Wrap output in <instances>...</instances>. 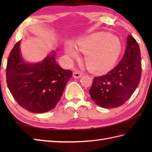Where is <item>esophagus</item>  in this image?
I'll use <instances>...</instances> for the list:
<instances>
[{
	"mask_svg": "<svg viewBox=\"0 0 152 152\" xmlns=\"http://www.w3.org/2000/svg\"><path fill=\"white\" fill-rule=\"evenodd\" d=\"M82 76V73L78 70H76L73 73V77L74 78H80Z\"/></svg>",
	"mask_w": 152,
	"mask_h": 152,
	"instance_id": "34e87169",
	"label": "esophagus"
}]
</instances>
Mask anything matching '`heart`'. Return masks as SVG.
Instances as JSON below:
<instances>
[{
  "label": "heart",
  "mask_w": 152,
  "mask_h": 152,
  "mask_svg": "<svg viewBox=\"0 0 152 152\" xmlns=\"http://www.w3.org/2000/svg\"><path fill=\"white\" fill-rule=\"evenodd\" d=\"M78 49L85 53L84 62L89 69L98 73L111 70L117 62L122 50L119 38L107 33H95L77 42ZM66 54L70 58L78 57V51L72 44L65 47Z\"/></svg>",
  "instance_id": "1"
}]
</instances>
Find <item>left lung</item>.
Segmentation results:
<instances>
[{"mask_svg": "<svg viewBox=\"0 0 152 152\" xmlns=\"http://www.w3.org/2000/svg\"><path fill=\"white\" fill-rule=\"evenodd\" d=\"M142 64L140 48L129 35L124 57L118 64L106 75L95 77L89 94L100 107L120 106L129 99L139 84Z\"/></svg>", "mask_w": 152, "mask_h": 152, "instance_id": "8db88e82", "label": "left lung"}]
</instances>
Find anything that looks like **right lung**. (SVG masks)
<instances>
[{"label": "right lung", "mask_w": 152, "mask_h": 152, "mask_svg": "<svg viewBox=\"0 0 152 152\" xmlns=\"http://www.w3.org/2000/svg\"><path fill=\"white\" fill-rule=\"evenodd\" d=\"M21 41L10 53L6 66V82L13 97L22 108L33 113L53 109L72 76L70 70L62 69L53 51L40 63H27L20 52Z\"/></svg>", "instance_id": "right-lung-1"}]
</instances>
